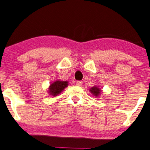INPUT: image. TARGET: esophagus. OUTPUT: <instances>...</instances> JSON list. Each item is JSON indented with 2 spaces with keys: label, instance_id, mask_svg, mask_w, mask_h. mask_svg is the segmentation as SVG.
Instances as JSON below:
<instances>
[{
  "label": "esophagus",
  "instance_id": "obj_1",
  "mask_svg": "<svg viewBox=\"0 0 150 150\" xmlns=\"http://www.w3.org/2000/svg\"><path fill=\"white\" fill-rule=\"evenodd\" d=\"M82 84H83V82L81 81H76V85L78 86H81V85H82Z\"/></svg>",
  "mask_w": 150,
  "mask_h": 150
}]
</instances>
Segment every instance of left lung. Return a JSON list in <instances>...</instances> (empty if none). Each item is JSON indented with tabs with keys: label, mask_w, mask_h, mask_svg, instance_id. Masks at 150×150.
I'll use <instances>...</instances> for the list:
<instances>
[{
	"label": "left lung",
	"mask_w": 150,
	"mask_h": 150,
	"mask_svg": "<svg viewBox=\"0 0 150 150\" xmlns=\"http://www.w3.org/2000/svg\"><path fill=\"white\" fill-rule=\"evenodd\" d=\"M90 91L91 93L93 94L95 96H96V97L99 96L100 93H101V90H100V88H98V86H93L92 87V88H91Z\"/></svg>",
	"instance_id": "8db88e82"
}]
</instances>
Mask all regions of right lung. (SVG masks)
<instances>
[{"label":"right lung","mask_w":150,"mask_h":150,"mask_svg":"<svg viewBox=\"0 0 150 150\" xmlns=\"http://www.w3.org/2000/svg\"><path fill=\"white\" fill-rule=\"evenodd\" d=\"M67 81H55L52 83L49 87V93L52 96H57L68 86Z\"/></svg>","instance_id":"1"}]
</instances>
